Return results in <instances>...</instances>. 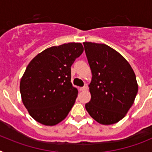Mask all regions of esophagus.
I'll list each match as a JSON object with an SVG mask.
<instances>
[{
  "label": "esophagus",
  "mask_w": 152,
  "mask_h": 152,
  "mask_svg": "<svg viewBox=\"0 0 152 152\" xmlns=\"http://www.w3.org/2000/svg\"><path fill=\"white\" fill-rule=\"evenodd\" d=\"M80 90L81 91H86V90H87V89H88V86H87V84H86L85 86H84L83 87H81V88H80Z\"/></svg>",
  "instance_id": "esophagus-1"
}]
</instances>
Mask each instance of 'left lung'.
<instances>
[{"mask_svg": "<svg viewBox=\"0 0 152 152\" xmlns=\"http://www.w3.org/2000/svg\"><path fill=\"white\" fill-rule=\"evenodd\" d=\"M92 72L91 99L86 104L89 115L99 124L117 123L134 102L138 86L129 62L108 45L84 42Z\"/></svg>", "mask_w": 152, "mask_h": 152, "instance_id": "obj_1", "label": "left lung"}]
</instances>
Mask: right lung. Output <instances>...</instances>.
<instances>
[{
	"mask_svg": "<svg viewBox=\"0 0 152 152\" xmlns=\"http://www.w3.org/2000/svg\"><path fill=\"white\" fill-rule=\"evenodd\" d=\"M83 52L82 43H64L46 49L30 62L20 91L23 105L37 122L53 126L69 114L78 95L71 83V66Z\"/></svg>",
	"mask_w": 152,
	"mask_h": 152,
	"instance_id": "add662e5",
	"label": "right lung"
}]
</instances>
